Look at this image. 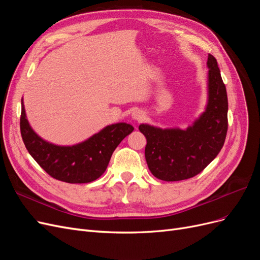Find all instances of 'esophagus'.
<instances>
[{
  "instance_id": "1",
  "label": "esophagus",
  "mask_w": 260,
  "mask_h": 260,
  "mask_svg": "<svg viewBox=\"0 0 260 260\" xmlns=\"http://www.w3.org/2000/svg\"><path fill=\"white\" fill-rule=\"evenodd\" d=\"M131 117H132V119H135L137 121H141L145 118V113L143 111H141V109H136V111L132 113Z\"/></svg>"
}]
</instances>
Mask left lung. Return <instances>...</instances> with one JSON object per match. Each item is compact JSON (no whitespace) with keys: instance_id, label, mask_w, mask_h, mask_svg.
I'll use <instances>...</instances> for the list:
<instances>
[{"instance_id":"8db88e82","label":"left lung","mask_w":260,"mask_h":260,"mask_svg":"<svg viewBox=\"0 0 260 260\" xmlns=\"http://www.w3.org/2000/svg\"><path fill=\"white\" fill-rule=\"evenodd\" d=\"M207 104L186 129L142 123L139 130L146 138L145 159L157 179L180 181L199 175L222 148L228 130V96L216 58L207 59Z\"/></svg>"}]
</instances>
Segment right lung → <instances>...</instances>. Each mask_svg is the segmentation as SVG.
Here are the masks:
<instances>
[{
	"instance_id": "1",
	"label": "right lung",
	"mask_w": 260,
	"mask_h": 260,
	"mask_svg": "<svg viewBox=\"0 0 260 260\" xmlns=\"http://www.w3.org/2000/svg\"><path fill=\"white\" fill-rule=\"evenodd\" d=\"M131 124L106 125L92 137L74 145H57L38 136L27 119L21 99L20 132L34 159L54 179L67 183H88L104 174L115 148L133 131Z\"/></svg>"
}]
</instances>
